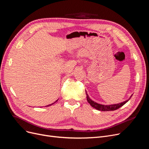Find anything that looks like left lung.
Listing matches in <instances>:
<instances>
[{"label":"left lung","mask_w":149,"mask_h":149,"mask_svg":"<svg viewBox=\"0 0 149 149\" xmlns=\"http://www.w3.org/2000/svg\"><path fill=\"white\" fill-rule=\"evenodd\" d=\"M86 99H87V101L88 102V103L89 104L91 105V107H93V108H95L97 110H100V111H114L118 109V108H120L121 107H122L124 104L130 99V98L132 97V95H131V97L129 98L128 100L123 102L122 103H118V104H114V105H102V104H99V103H96L95 102H94L93 100H92L89 98V97L88 96V94H87V92L86 91Z\"/></svg>","instance_id":"obj_1"}]
</instances>
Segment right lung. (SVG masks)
<instances>
[{
  "label": "right lung",
  "instance_id": "obj_1",
  "mask_svg": "<svg viewBox=\"0 0 149 149\" xmlns=\"http://www.w3.org/2000/svg\"><path fill=\"white\" fill-rule=\"evenodd\" d=\"M57 100H56L55 102H57ZM54 103H55V102H54ZM54 103H52L51 105H47V107H48V106H50V105H52V104H54ZM46 107H47V106H46Z\"/></svg>",
  "mask_w": 149,
  "mask_h": 149
}]
</instances>
